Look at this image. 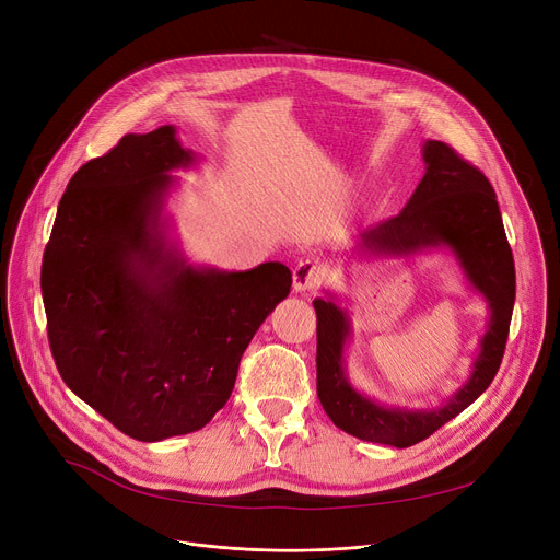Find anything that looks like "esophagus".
Here are the masks:
<instances>
[{"instance_id":"1","label":"esophagus","mask_w":560,"mask_h":560,"mask_svg":"<svg viewBox=\"0 0 560 560\" xmlns=\"http://www.w3.org/2000/svg\"><path fill=\"white\" fill-rule=\"evenodd\" d=\"M319 279H322V268L311 259H301L292 270V288L296 292L315 290Z\"/></svg>"}]
</instances>
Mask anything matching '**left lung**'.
<instances>
[{
    "label": "left lung",
    "mask_w": 560,
    "mask_h": 560,
    "mask_svg": "<svg viewBox=\"0 0 560 560\" xmlns=\"http://www.w3.org/2000/svg\"><path fill=\"white\" fill-rule=\"evenodd\" d=\"M422 156L427 172L406 208L397 217L362 230L354 249L373 257H411L431 247H448L455 254L491 311L469 382L438 409H388L369 399L346 377L343 343L350 335L346 311L332 299L313 301L317 395L324 411L341 431L397 448L427 440L489 388L502 362L516 299L514 257L491 183L446 142L427 140Z\"/></svg>",
    "instance_id": "left-lung-1"
}]
</instances>
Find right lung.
Segmentation results:
<instances>
[{
	"instance_id": "obj_1",
	"label": "right lung",
	"mask_w": 560,
	"mask_h": 560,
	"mask_svg": "<svg viewBox=\"0 0 560 560\" xmlns=\"http://www.w3.org/2000/svg\"><path fill=\"white\" fill-rule=\"evenodd\" d=\"M172 125L127 133L67 185L42 259L50 352L65 384L118 431L159 442L206 427L292 272L189 266L161 212L189 167Z\"/></svg>"
}]
</instances>
